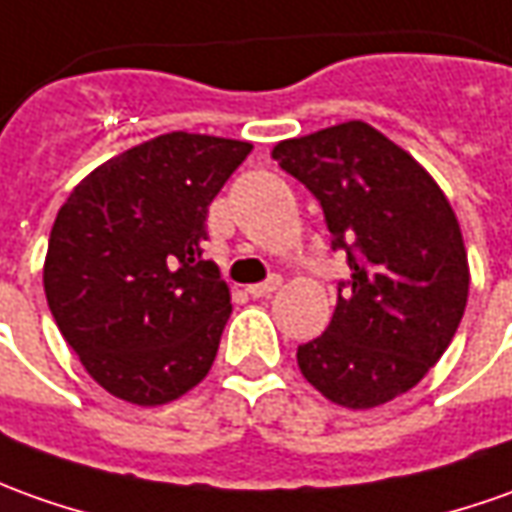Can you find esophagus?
I'll return each mask as SVG.
<instances>
[{
	"mask_svg": "<svg viewBox=\"0 0 512 512\" xmlns=\"http://www.w3.org/2000/svg\"><path fill=\"white\" fill-rule=\"evenodd\" d=\"M283 285V280L280 277H269L266 283H255V285H249L246 291H249V297H255V300H260V297H271L277 288Z\"/></svg>",
	"mask_w": 512,
	"mask_h": 512,
	"instance_id": "esophagus-1",
	"label": "esophagus"
}]
</instances>
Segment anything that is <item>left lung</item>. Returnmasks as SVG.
<instances>
[{"mask_svg": "<svg viewBox=\"0 0 512 512\" xmlns=\"http://www.w3.org/2000/svg\"><path fill=\"white\" fill-rule=\"evenodd\" d=\"M271 156L314 193L330 246L353 271L328 330L297 347L302 375L347 409L398 398L446 353L465 314L457 215L412 156L361 120L285 139Z\"/></svg>", "mask_w": 512, "mask_h": 512, "instance_id": "obj_1", "label": "left lung"}]
</instances>
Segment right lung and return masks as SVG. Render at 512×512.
<instances>
[{
	"label": "right lung",
	"mask_w": 512,
	"mask_h": 512,
	"mask_svg": "<svg viewBox=\"0 0 512 512\" xmlns=\"http://www.w3.org/2000/svg\"><path fill=\"white\" fill-rule=\"evenodd\" d=\"M249 151L241 139L162 134L92 170L58 210L44 294L111 395L159 406L210 373L232 302L201 260L207 212Z\"/></svg>",
	"instance_id": "right-lung-1"
}]
</instances>
